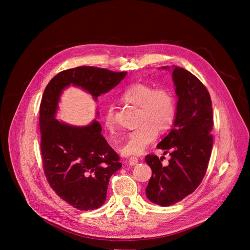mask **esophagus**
I'll list each match as a JSON object with an SVG mask.
<instances>
[{
    "mask_svg": "<svg viewBox=\"0 0 250 250\" xmlns=\"http://www.w3.org/2000/svg\"><path fill=\"white\" fill-rule=\"evenodd\" d=\"M138 163H139V159L136 158V157H130V158L128 159V164H129L130 166H135V165H137Z\"/></svg>",
    "mask_w": 250,
    "mask_h": 250,
    "instance_id": "34e87169",
    "label": "esophagus"
}]
</instances>
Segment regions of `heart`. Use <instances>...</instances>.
Segmentation results:
<instances>
[{
    "label": "heart",
    "instance_id": "b5f03b06",
    "mask_svg": "<svg viewBox=\"0 0 250 250\" xmlns=\"http://www.w3.org/2000/svg\"><path fill=\"white\" fill-rule=\"evenodd\" d=\"M122 99L140 108L141 125L125 136L120 151L125 156H141L157 139V129L164 132L173 124L176 114L174 97L166 89H155L148 84L136 83L123 92ZM104 124L109 130L113 129L112 106L104 111Z\"/></svg>",
    "mask_w": 250,
    "mask_h": 250
}]
</instances>
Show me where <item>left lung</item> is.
<instances>
[{
    "instance_id": "1",
    "label": "left lung",
    "mask_w": 250,
    "mask_h": 250,
    "mask_svg": "<svg viewBox=\"0 0 250 250\" xmlns=\"http://www.w3.org/2000/svg\"><path fill=\"white\" fill-rule=\"evenodd\" d=\"M171 70L177 96L176 114L172 129L157 145L171 158L167 166L155 155L145 158L152 169L146 195L162 207L180 202L200 186L213 148V108L207 88L190 72L176 65Z\"/></svg>"
}]
</instances>
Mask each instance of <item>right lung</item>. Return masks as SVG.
Returning a JSON list of instances; mask_svg holds the SVG:
<instances>
[{
    "mask_svg": "<svg viewBox=\"0 0 250 250\" xmlns=\"http://www.w3.org/2000/svg\"><path fill=\"white\" fill-rule=\"evenodd\" d=\"M125 76L126 72L77 67L59 73L43 92L39 128L44 173L60 198L81 211L98 208L105 203L109 179L122 163L101 135L102 128L96 120L83 126L57 120L59 102L62 91L71 85L85 90L97 100Z\"/></svg>",
    "mask_w": 250,
    "mask_h": 250,
    "instance_id": "right-lung-1",
    "label": "right lung"
}]
</instances>
